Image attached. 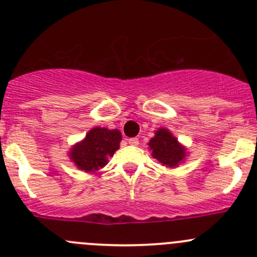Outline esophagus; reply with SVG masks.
Wrapping results in <instances>:
<instances>
[{"instance_id": "34e87169", "label": "esophagus", "mask_w": 257, "mask_h": 257, "mask_svg": "<svg viewBox=\"0 0 257 257\" xmlns=\"http://www.w3.org/2000/svg\"><path fill=\"white\" fill-rule=\"evenodd\" d=\"M127 142L130 145H132V146H137L139 145V139L137 137H132V139H128Z\"/></svg>"}]
</instances>
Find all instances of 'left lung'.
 <instances>
[{"mask_svg": "<svg viewBox=\"0 0 257 257\" xmlns=\"http://www.w3.org/2000/svg\"><path fill=\"white\" fill-rule=\"evenodd\" d=\"M151 156L162 166L175 169L186 159V147L177 141L170 130L161 127L155 131V136L149 141Z\"/></svg>", "mask_w": 257, "mask_h": 257, "instance_id": "1", "label": "left lung"}]
</instances>
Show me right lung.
Listing matches in <instances>:
<instances>
[{"instance_id":"add662e5","label":"right lung","mask_w":257,"mask_h":257,"mask_svg":"<svg viewBox=\"0 0 257 257\" xmlns=\"http://www.w3.org/2000/svg\"><path fill=\"white\" fill-rule=\"evenodd\" d=\"M122 135L118 130L93 127L86 137L73 145L68 151V157L78 170L95 174L107 165L108 159L120 149Z\"/></svg>"}]
</instances>
